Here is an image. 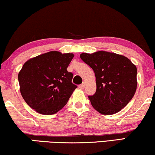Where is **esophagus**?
<instances>
[{
	"instance_id": "34e87169",
	"label": "esophagus",
	"mask_w": 155,
	"mask_h": 155,
	"mask_svg": "<svg viewBox=\"0 0 155 155\" xmlns=\"http://www.w3.org/2000/svg\"><path fill=\"white\" fill-rule=\"evenodd\" d=\"M85 86H85V84H84V83H83V84H81L78 87H79V88H81V89H84Z\"/></svg>"
}]
</instances>
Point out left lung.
<instances>
[{"instance_id":"8db88e82","label":"left lung","mask_w":155,"mask_h":155,"mask_svg":"<svg viewBox=\"0 0 155 155\" xmlns=\"http://www.w3.org/2000/svg\"><path fill=\"white\" fill-rule=\"evenodd\" d=\"M80 58L94 71L96 92L88 96L102 114L119 112L133 98L137 88V68L126 57L106 51L81 53Z\"/></svg>"}]
</instances>
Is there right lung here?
<instances>
[{
  "label": "right lung",
  "instance_id": "1",
  "mask_svg": "<svg viewBox=\"0 0 155 155\" xmlns=\"http://www.w3.org/2000/svg\"><path fill=\"white\" fill-rule=\"evenodd\" d=\"M73 53L51 51L29 59L19 71L21 96L39 114L51 115L60 111L77 88L71 82L73 74L67 68Z\"/></svg>",
  "mask_w": 155,
  "mask_h": 155
}]
</instances>
